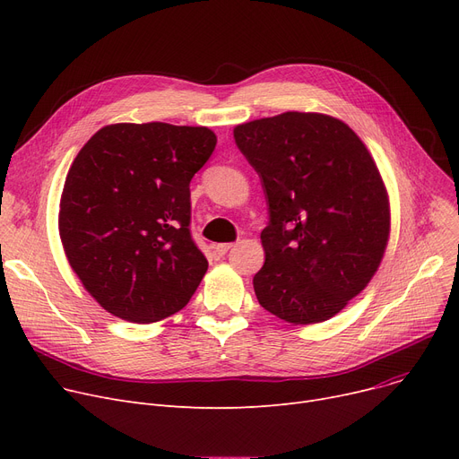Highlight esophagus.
I'll return each mask as SVG.
<instances>
[{"label":"esophagus","mask_w":459,"mask_h":459,"mask_svg":"<svg viewBox=\"0 0 459 459\" xmlns=\"http://www.w3.org/2000/svg\"><path fill=\"white\" fill-rule=\"evenodd\" d=\"M232 247H234V244H213V253L223 256V255H227Z\"/></svg>","instance_id":"34e87169"}]
</instances>
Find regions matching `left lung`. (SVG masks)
Here are the masks:
<instances>
[{"mask_svg":"<svg viewBox=\"0 0 459 459\" xmlns=\"http://www.w3.org/2000/svg\"><path fill=\"white\" fill-rule=\"evenodd\" d=\"M258 173L270 221L258 303L296 325L341 312L370 282L389 242L387 189L365 143L342 120L286 111L234 128Z\"/></svg>","mask_w":459,"mask_h":459,"instance_id":"obj_1","label":"left lung"}]
</instances>
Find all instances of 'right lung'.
I'll use <instances>...</instances> for the list:
<instances>
[{
	"instance_id": "1",
	"label": "right lung",
	"mask_w": 459,
	"mask_h": 459,
	"mask_svg": "<svg viewBox=\"0 0 459 459\" xmlns=\"http://www.w3.org/2000/svg\"><path fill=\"white\" fill-rule=\"evenodd\" d=\"M215 143L204 126L120 123L72 161L59 236L70 268L113 316L152 324L195 294L208 260L189 232V182Z\"/></svg>"
}]
</instances>
